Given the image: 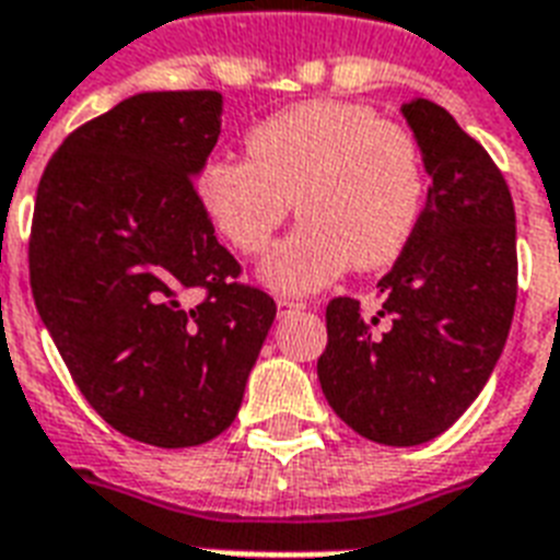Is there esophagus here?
Segmentation results:
<instances>
[{
  "instance_id": "esophagus-1",
  "label": "esophagus",
  "mask_w": 560,
  "mask_h": 560,
  "mask_svg": "<svg viewBox=\"0 0 560 560\" xmlns=\"http://www.w3.org/2000/svg\"><path fill=\"white\" fill-rule=\"evenodd\" d=\"M279 316H288V314H296V311H305V302H299V299H288V296H281L279 302Z\"/></svg>"
}]
</instances>
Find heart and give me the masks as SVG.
<instances>
[{
  "label": "heart",
  "instance_id": "1",
  "mask_svg": "<svg viewBox=\"0 0 560 560\" xmlns=\"http://www.w3.org/2000/svg\"><path fill=\"white\" fill-rule=\"evenodd\" d=\"M249 156L211 160L197 179L209 220L237 253L258 255L288 220L293 232L261 264L279 293H311L358 270L389 267L416 232L427 197L416 133L372 107L314 98L246 133Z\"/></svg>",
  "mask_w": 560,
  "mask_h": 560
}]
</instances>
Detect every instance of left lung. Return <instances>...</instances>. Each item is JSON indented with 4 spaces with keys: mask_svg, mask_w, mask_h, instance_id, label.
Instances as JSON below:
<instances>
[{
    "mask_svg": "<svg viewBox=\"0 0 560 560\" xmlns=\"http://www.w3.org/2000/svg\"><path fill=\"white\" fill-rule=\"evenodd\" d=\"M433 179L407 249L377 281L383 305L325 307L316 374L346 424L392 447L442 435L503 354L517 302L512 191L477 139L427 98L404 104Z\"/></svg>",
    "mask_w": 560,
    "mask_h": 560,
    "instance_id": "left-lung-1",
    "label": "left lung"
}]
</instances>
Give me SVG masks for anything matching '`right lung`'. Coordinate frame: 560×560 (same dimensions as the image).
I'll return each mask as SVG.
<instances>
[{
    "mask_svg": "<svg viewBox=\"0 0 560 560\" xmlns=\"http://www.w3.org/2000/svg\"><path fill=\"white\" fill-rule=\"evenodd\" d=\"M214 90L142 92L48 160L31 220L39 319L90 407L153 447H194L237 416L276 319L237 281L194 177L220 136Z\"/></svg>",
    "mask_w": 560,
    "mask_h": 560,
    "instance_id": "obj_1",
    "label": "right lung"
}]
</instances>
